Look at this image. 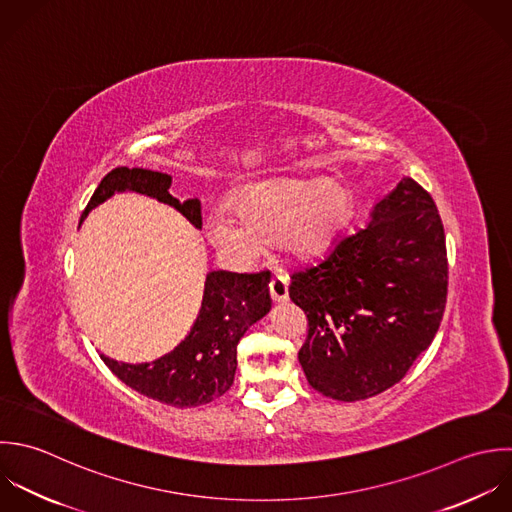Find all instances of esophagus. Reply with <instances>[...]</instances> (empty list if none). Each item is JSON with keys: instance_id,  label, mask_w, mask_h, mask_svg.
<instances>
[{"instance_id": "34e87169", "label": "esophagus", "mask_w": 512, "mask_h": 512, "mask_svg": "<svg viewBox=\"0 0 512 512\" xmlns=\"http://www.w3.org/2000/svg\"><path fill=\"white\" fill-rule=\"evenodd\" d=\"M269 291H271V299L275 303H285L289 299V281L285 275H275L269 283Z\"/></svg>"}]
</instances>
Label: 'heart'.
Instances as JSON below:
<instances>
[{
  "label": "heart",
  "instance_id": "1",
  "mask_svg": "<svg viewBox=\"0 0 512 512\" xmlns=\"http://www.w3.org/2000/svg\"><path fill=\"white\" fill-rule=\"evenodd\" d=\"M355 213L349 187L329 179H271L247 185L231 207L207 219L211 243L235 265H249L263 251V237H277L293 259L325 255Z\"/></svg>",
  "mask_w": 512,
  "mask_h": 512
}]
</instances>
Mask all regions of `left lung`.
<instances>
[{
	"label": "left lung",
	"instance_id": "8db88e82",
	"mask_svg": "<svg viewBox=\"0 0 512 512\" xmlns=\"http://www.w3.org/2000/svg\"><path fill=\"white\" fill-rule=\"evenodd\" d=\"M447 245L433 197L403 177L367 227L291 275L309 321L299 363L335 401H363L399 383L433 343L447 303Z\"/></svg>",
	"mask_w": 512,
	"mask_h": 512
}]
</instances>
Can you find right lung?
Instances as JSON below:
<instances>
[{"label": "right lung", "mask_w": 512, "mask_h": 512, "mask_svg": "<svg viewBox=\"0 0 512 512\" xmlns=\"http://www.w3.org/2000/svg\"><path fill=\"white\" fill-rule=\"evenodd\" d=\"M171 175L141 167L109 171L91 195L81 221L91 209L115 193L133 191L177 209L195 229H201V201H179L169 193ZM269 271H211L199 315L189 335L167 355L151 363H119L101 355L111 373L133 391L177 409L207 405L225 395L235 379L237 343L247 329L271 309Z\"/></svg>", "instance_id": "1"}]
</instances>
